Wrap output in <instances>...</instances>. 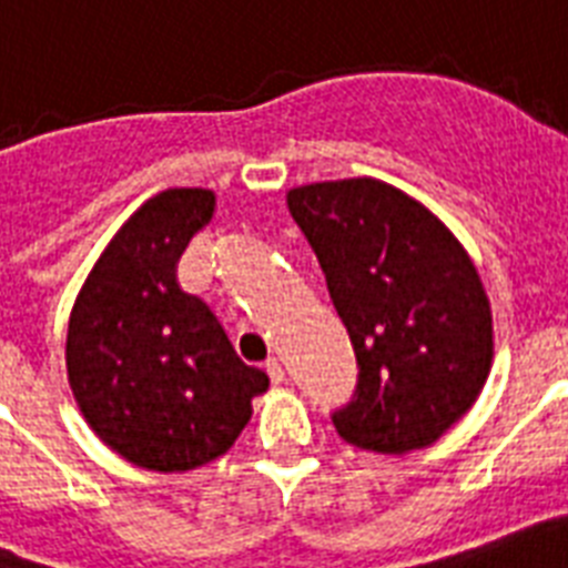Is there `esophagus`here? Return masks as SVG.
I'll return each mask as SVG.
<instances>
[{
  "mask_svg": "<svg viewBox=\"0 0 568 568\" xmlns=\"http://www.w3.org/2000/svg\"><path fill=\"white\" fill-rule=\"evenodd\" d=\"M265 371H268V376H271V382H274V385H280V382L285 379V367H283V362H280V358H268V362H265Z\"/></svg>",
  "mask_w": 568,
  "mask_h": 568,
  "instance_id": "obj_1",
  "label": "esophagus"
}]
</instances>
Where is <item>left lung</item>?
I'll return each instance as SVG.
<instances>
[{
  "instance_id": "obj_1",
  "label": "left lung",
  "mask_w": 568,
  "mask_h": 568,
  "mask_svg": "<svg viewBox=\"0 0 568 568\" xmlns=\"http://www.w3.org/2000/svg\"><path fill=\"white\" fill-rule=\"evenodd\" d=\"M288 210L356 353L335 432L382 455L435 444L490 373V303L467 251L426 206L373 178L292 189Z\"/></svg>"
}]
</instances>
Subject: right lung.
I'll list each match as a JSON object with an SVG mask.
<instances>
[{
	"mask_svg": "<svg viewBox=\"0 0 568 568\" xmlns=\"http://www.w3.org/2000/svg\"><path fill=\"white\" fill-rule=\"evenodd\" d=\"M215 210L210 189H165L124 221L78 294L69 385L92 432L136 467L183 473L236 444L268 373L236 356L178 262Z\"/></svg>",
	"mask_w": 568,
	"mask_h": 568,
	"instance_id": "right-lung-1",
	"label": "right lung"
}]
</instances>
